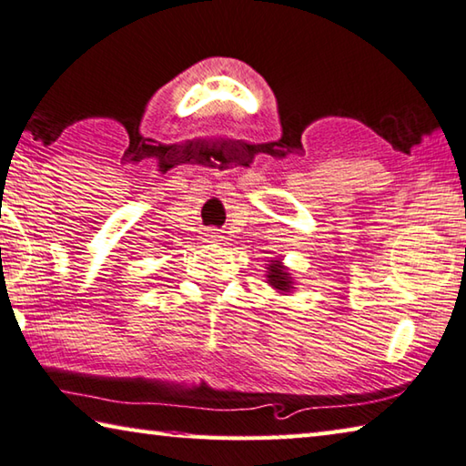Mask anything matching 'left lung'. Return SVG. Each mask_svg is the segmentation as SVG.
<instances>
[{
    "mask_svg": "<svg viewBox=\"0 0 466 466\" xmlns=\"http://www.w3.org/2000/svg\"><path fill=\"white\" fill-rule=\"evenodd\" d=\"M268 279H270V284L274 289H279V290H284V292H289L292 287H290V279H289V274L282 270V266L276 262V264H272L270 266V272H268Z\"/></svg>",
    "mask_w": 466,
    "mask_h": 466,
    "instance_id": "8db88e82",
    "label": "left lung"
}]
</instances>
